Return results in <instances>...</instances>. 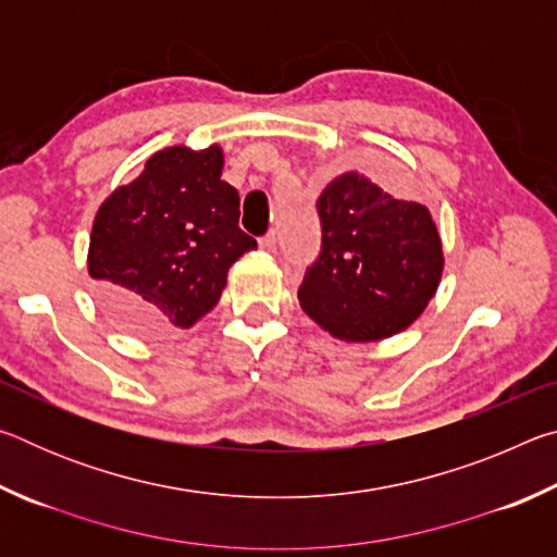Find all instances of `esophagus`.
<instances>
[{
    "label": "esophagus",
    "instance_id": "34e87169",
    "mask_svg": "<svg viewBox=\"0 0 557 557\" xmlns=\"http://www.w3.org/2000/svg\"><path fill=\"white\" fill-rule=\"evenodd\" d=\"M260 248H262V250H268V252H275V248H277V238H275V233L262 235V238H260Z\"/></svg>",
    "mask_w": 557,
    "mask_h": 557
}]
</instances>
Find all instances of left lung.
I'll list each match as a JSON object with an SVG mask.
<instances>
[{
    "label": "left lung",
    "instance_id": "8db88e82",
    "mask_svg": "<svg viewBox=\"0 0 557 557\" xmlns=\"http://www.w3.org/2000/svg\"><path fill=\"white\" fill-rule=\"evenodd\" d=\"M322 252L299 287L307 317L344 342H381L408 329L440 287L445 252L422 203L393 199L346 172L317 201Z\"/></svg>",
    "mask_w": 557,
    "mask_h": 557
}]
</instances>
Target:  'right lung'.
<instances>
[{
  "mask_svg": "<svg viewBox=\"0 0 557 557\" xmlns=\"http://www.w3.org/2000/svg\"><path fill=\"white\" fill-rule=\"evenodd\" d=\"M223 149H159L100 203L88 275L112 322L135 334L188 329L219 305L235 260L258 243L238 228L240 196Z\"/></svg>",
  "mask_w": 557,
  "mask_h": 557,
  "instance_id": "obj_1",
  "label": "right lung"
}]
</instances>
